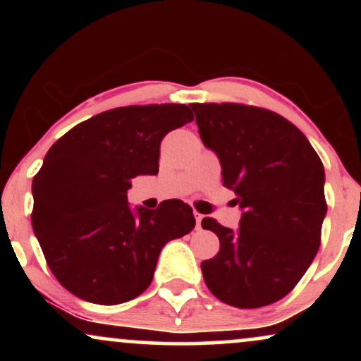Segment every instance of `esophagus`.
Returning a JSON list of instances; mask_svg holds the SVG:
<instances>
[{"mask_svg":"<svg viewBox=\"0 0 361 361\" xmlns=\"http://www.w3.org/2000/svg\"><path fill=\"white\" fill-rule=\"evenodd\" d=\"M202 219H204V215L195 212V222H197V229H200V227H202Z\"/></svg>","mask_w":361,"mask_h":361,"instance_id":"1","label":"esophagus"}]
</instances>
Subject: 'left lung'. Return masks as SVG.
Segmentation results:
<instances>
[{
	"label": "left lung",
	"instance_id": "1",
	"mask_svg": "<svg viewBox=\"0 0 361 361\" xmlns=\"http://www.w3.org/2000/svg\"><path fill=\"white\" fill-rule=\"evenodd\" d=\"M202 142L243 209L239 229L205 217L221 250L202 261L210 292L239 309L283 299L321 246L324 166L304 134L275 111L243 103H192Z\"/></svg>",
	"mask_w": 361,
	"mask_h": 361
}]
</instances>
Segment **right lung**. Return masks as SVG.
Instances as JSON below:
<instances>
[{"label":"right lung","instance_id":"add662e5","mask_svg":"<svg viewBox=\"0 0 361 361\" xmlns=\"http://www.w3.org/2000/svg\"><path fill=\"white\" fill-rule=\"evenodd\" d=\"M186 105L106 110L54 142L32 181V227L57 281L102 305L123 304L146 290L164 244L195 227L192 207L164 200L132 212V178L157 175L168 132L192 122Z\"/></svg>","mask_w":361,"mask_h":361}]
</instances>
